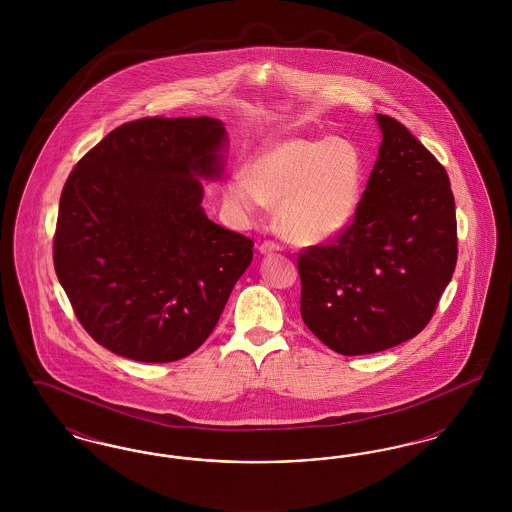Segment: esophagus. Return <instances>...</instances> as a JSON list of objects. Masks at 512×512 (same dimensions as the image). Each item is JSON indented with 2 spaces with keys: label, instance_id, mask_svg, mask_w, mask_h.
Returning <instances> with one entry per match:
<instances>
[{
  "label": "esophagus",
  "instance_id": "esophagus-1",
  "mask_svg": "<svg viewBox=\"0 0 512 512\" xmlns=\"http://www.w3.org/2000/svg\"><path fill=\"white\" fill-rule=\"evenodd\" d=\"M261 253H274V251H282V245L272 242V240H265L263 244L259 245Z\"/></svg>",
  "mask_w": 512,
  "mask_h": 512
}]
</instances>
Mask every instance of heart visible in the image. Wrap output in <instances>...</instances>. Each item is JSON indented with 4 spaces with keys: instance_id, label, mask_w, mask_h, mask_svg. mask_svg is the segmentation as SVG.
Returning <instances> with one entry per match:
<instances>
[{
    "instance_id": "obj_1",
    "label": "heart",
    "mask_w": 512,
    "mask_h": 512,
    "mask_svg": "<svg viewBox=\"0 0 512 512\" xmlns=\"http://www.w3.org/2000/svg\"><path fill=\"white\" fill-rule=\"evenodd\" d=\"M363 186V157L343 138H282L261 147L244 172L222 186L228 211L257 219L265 203L278 205L284 234L297 244L336 238L353 220Z\"/></svg>"
}]
</instances>
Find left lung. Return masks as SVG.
<instances>
[{"label": "left lung", "mask_w": 512, "mask_h": 512, "mask_svg": "<svg viewBox=\"0 0 512 512\" xmlns=\"http://www.w3.org/2000/svg\"><path fill=\"white\" fill-rule=\"evenodd\" d=\"M378 159L347 228L297 255L301 317L341 355H368L426 328L457 265L445 167L388 115Z\"/></svg>", "instance_id": "obj_1"}]
</instances>
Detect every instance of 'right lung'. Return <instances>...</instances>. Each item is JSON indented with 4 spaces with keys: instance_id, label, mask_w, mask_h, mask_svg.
Segmentation results:
<instances>
[{
    "instance_id": "right-lung-1",
    "label": "right lung",
    "mask_w": 512,
    "mask_h": 512,
    "mask_svg": "<svg viewBox=\"0 0 512 512\" xmlns=\"http://www.w3.org/2000/svg\"><path fill=\"white\" fill-rule=\"evenodd\" d=\"M222 122H124L61 192L53 265L82 328L140 363L188 357L211 336L253 240L207 219L197 178L220 174Z\"/></svg>"
}]
</instances>
